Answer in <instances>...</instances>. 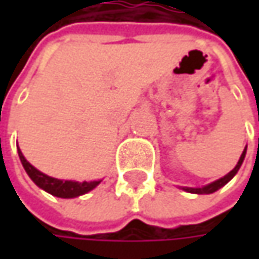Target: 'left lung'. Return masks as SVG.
<instances>
[{
	"label": "left lung",
	"instance_id": "8db88e82",
	"mask_svg": "<svg viewBox=\"0 0 259 259\" xmlns=\"http://www.w3.org/2000/svg\"><path fill=\"white\" fill-rule=\"evenodd\" d=\"M245 154H246V147H245V150L242 151V154H241V158H239V161H238V164L235 165V168L232 171H229V173L224 176V177H221L219 180H216L213 183L207 184V186H203V187H183V190L186 192H189V193H196V194H210L216 192V190H219L221 187H224L225 184L228 183L232 177H234L235 174L238 173V170H239V167L242 165L244 163V158Z\"/></svg>",
	"mask_w": 259,
	"mask_h": 259
}]
</instances>
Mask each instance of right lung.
<instances>
[{
	"instance_id": "right-lung-1",
	"label": "right lung",
	"mask_w": 259,
	"mask_h": 259,
	"mask_svg": "<svg viewBox=\"0 0 259 259\" xmlns=\"http://www.w3.org/2000/svg\"><path fill=\"white\" fill-rule=\"evenodd\" d=\"M17 147H18V145H17ZM18 155H20L21 164L24 167V170L27 171V174L30 176V179H31L40 189H43L47 193L53 194L56 197H63V199L77 197V196H82V194L94 190L95 187L101 183V180H96V182H82V183L73 182V180H59V179L50 177V176H47V174L38 171L35 167H33V165L25 160L23 153L20 151V148H18Z\"/></svg>"
}]
</instances>
